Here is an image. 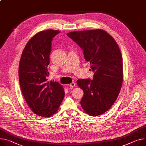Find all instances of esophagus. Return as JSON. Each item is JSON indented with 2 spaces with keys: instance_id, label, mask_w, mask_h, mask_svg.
Masks as SVG:
<instances>
[{
  "instance_id": "esophagus-1",
  "label": "esophagus",
  "mask_w": 146,
  "mask_h": 146,
  "mask_svg": "<svg viewBox=\"0 0 146 146\" xmlns=\"http://www.w3.org/2000/svg\"><path fill=\"white\" fill-rule=\"evenodd\" d=\"M69 86H70V87H71V88L75 87V83H74V82L71 83L70 84H69Z\"/></svg>"
}]
</instances>
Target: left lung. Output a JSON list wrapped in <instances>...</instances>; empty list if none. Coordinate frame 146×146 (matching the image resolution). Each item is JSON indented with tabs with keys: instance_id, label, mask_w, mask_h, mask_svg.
Returning a JSON list of instances; mask_svg holds the SVG:
<instances>
[{
	"instance_id": "1",
	"label": "left lung",
	"mask_w": 146,
	"mask_h": 146,
	"mask_svg": "<svg viewBox=\"0 0 146 146\" xmlns=\"http://www.w3.org/2000/svg\"><path fill=\"white\" fill-rule=\"evenodd\" d=\"M66 35L82 49L84 58L94 72L92 80L76 82L84 93L82 108L89 115H102L115 103L121 88L123 61L118 45L100 29L72 31Z\"/></svg>"
}]
</instances>
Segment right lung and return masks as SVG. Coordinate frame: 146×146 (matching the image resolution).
Segmentation results:
<instances>
[{
	"mask_svg": "<svg viewBox=\"0 0 146 146\" xmlns=\"http://www.w3.org/2000/svg\"><path fill=\"white\" fill-rule=\"evenodd\" d=\"M60 32L37 33L26 45L19 63V83L26 103L35 114L44 117L56 113L65 95L62 85L47 80L51 41Z\"/></svg>",
	"mask_w": 146,
	"mask_h": 146,
	"instance_id": "1",
	"label": "right lung"
}]
</instances>
